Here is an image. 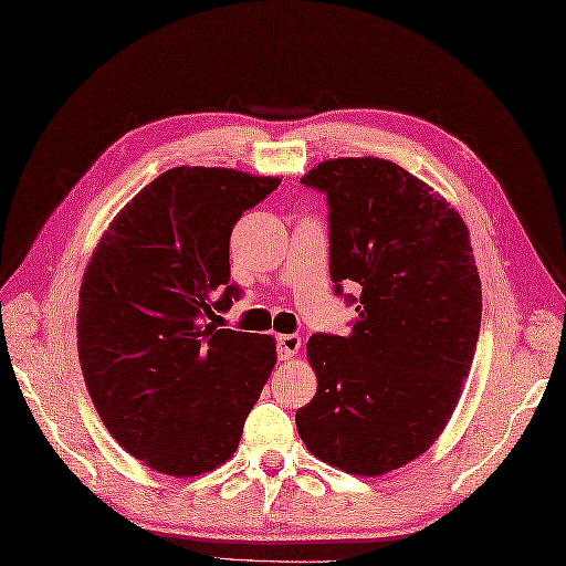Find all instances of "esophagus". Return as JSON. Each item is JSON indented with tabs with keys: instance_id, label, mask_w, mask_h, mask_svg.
Here are the masks:
<instances>
[{
	"instance_id": "obj_1",
	"label": "esophagus",
	"mask_w": 566,
	"mask_h": 566,
	"mask_svg": "<svg viewBox=\"0 0 566 566\" xmlns=\"http://www.w3.org/2000/svg\"><path fill=\"white\" fill-rule=\"evenodd\" d=\"M300 346H302V338L297 334H283V336H279V355H281V360H291L293 355H297Z\"/></svg>"
}]
</instances>
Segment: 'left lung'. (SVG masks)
Listing matches in <instances>:
<instances>
[{"instance_id":"1","label":"left lung","mask_w":566,"mask_h":566,"mask_svg":"<svg viewBox=\"0 0 566 566\" xmlns=\"http://www.w3.org/2000/svg\"><path fill=\"white\" fill-rule=\"evenodd\" d=\"M328 199L331 281L363 287L348 336L314 334L316 394L300 439L350 475H384L430 449L457 410L480 334L471 235L430 185L381 158L324 160L302 177Z\"/></svg>"}]
</instances>
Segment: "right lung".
Segmentation results:
<instances>
[{
    "instance_id": "1",
    "label": "right lung",
    "mask_w": 566,
    "mask_h": 566,
    "mask_svg": "<svg viewBox=\"0 0 566 566\" xmlns=\"http://www.w3.org/2000/svg\"><path fill=\"white\" fill-rule=\"evenodd\" d=\"M281 185L172 168L107 226L78 291V363L115 442L172 478L216 471L275 365V338L206 324L240 297L230 232Z\"/></svg>"
}]
</instances>
